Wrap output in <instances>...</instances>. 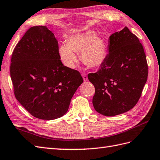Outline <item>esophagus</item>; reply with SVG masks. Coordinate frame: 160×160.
Here are the masks:
<instances>
[{
    "label": "esophagus",
    "instance_id": "1",
    "mask_svg": "<svg viewBox=\"0 0 160 160\" xmlns=\"http://www.w3.org/2000/svg\"><path fill=\"white\" fill-rule=\"evenodd\" d=\"M82 76L84 81H87L88 80V77H87V75L85 74V73H82Z\"/></svg>",
    "mask_w": 160,
    "mask_h": 160
}]
</instances>
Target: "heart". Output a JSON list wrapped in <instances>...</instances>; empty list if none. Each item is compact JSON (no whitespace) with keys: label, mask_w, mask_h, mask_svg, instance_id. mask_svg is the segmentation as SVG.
<instances>
[{"label":"heart","mask_w":160,"mask_h":160,"mask_svg":"<svg viewBox=\"0 0 160 160\" xmlns=\"http://www.w3.org/2000/svg\"><path fill=\"white\" fill-rule=\"evenodd\" d=\"M96 32L89 30L69 36L67 44L59 48V56L65 67L73 69L78 61L76 52H80L82 62L91 68H99L107 56V48L104 39L96 36Z\"/></svg>","instance_id":"obj_1"}]
</instances>
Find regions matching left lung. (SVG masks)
Instances as JSON below:
<instances>
[{"mask_svg":"<svg viewBox=\"0 0 160 160\" xmlns=\"http://www.w3.org/2000/svg\"><path fill=\"white\" fill-rule=\"evenodd\" d=\"M109 54L99 71L88 75L95 88L96 111L113 116L133 108L140 99L148 76L142 44L127 27L109 38Z\"/></svg>","mask_w":160,"mask_h":160,"instance_id":"1","label":"left lung"}]
</instances>
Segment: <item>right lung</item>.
<instances>
[{
    "instance_id": "add662e5",
    "label": "right lung",
    "mask_w": 160,
    "mask_h": 160,
    "mask_svg": "<svg viewBox=\"0 0 160 160\" xmlns=\"http://www.w3.org/2000/svg\"><path fill=\"white\" fill-rule=\"evenodd\" d=\"M58 51L54 34L39 26L26 32L12 53L10 74L15 98L38 119L63 116L83 82L78 71L64 66Z\"/></svg>"
}]
</instances>
